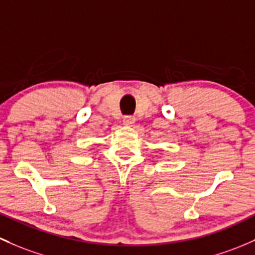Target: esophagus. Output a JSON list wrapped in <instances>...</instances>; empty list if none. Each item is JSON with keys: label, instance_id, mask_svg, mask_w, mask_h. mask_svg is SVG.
Segmentation results:
<instances>
[{"label": "esophagus", "instance_id": "obj_1", "mask_svg": "<svg viewBox=\"0 0 255 255\" xmlns=\"http://www.w3.org/2000/svg\"><path fill=\"white\" fill-rule=\"evenodd\" d=\"M134 122H135L134 116H125V117H123V123H125V125L130 126V125H133Z\"/></svg>", "mask_w": 255, "mask_h": 255}]
</instances>
